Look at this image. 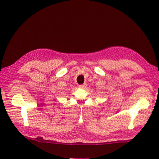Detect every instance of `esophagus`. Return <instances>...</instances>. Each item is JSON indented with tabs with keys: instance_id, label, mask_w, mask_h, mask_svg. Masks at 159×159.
Masks as SVG:
<instances>
[{
	"instance_id": "esophagus-1",
	"label": "esophagus",
	"mask_w": 159,
	"mask_h": 159,
	"mask_svg": "<svg viewBox=\"0 0 159 159\" xmlns=\"http://www.w3.org/2000/svg\"><path fill=\"white\" fill-rule=\"evenodd\" d=\"M87 87V84H80V85L79 86V88L80 89H84Z\"/></svg>"
}]
</instances>
